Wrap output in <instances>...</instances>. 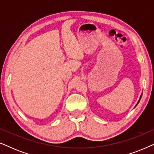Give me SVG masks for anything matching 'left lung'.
Wrapping results in <instances>:
<instances>
[{"mask_svg": "<svg viewBox=\"0 0 154 154\" xmlns=\"http://www.w3.org/2000/svg\"><path fill=\"white\" fill-rule=\"evenodd\" d=\"M141 97H142V95H141V97H140V99H141ZM140 100H139V102H140ZM139 102H138V103H139ZM137 103V104H138Z\"/></svg>", "mask_w": 154, "mask_h": 154, "instance_id": "left-lung-1", "label": "left lung"}]
</instances>
